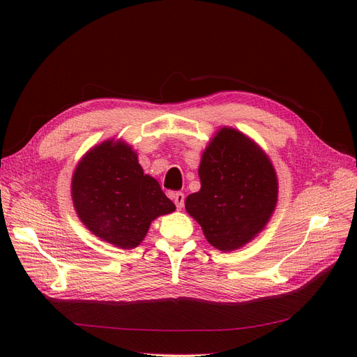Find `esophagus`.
<instances>
[{
	"label": "esophagus",
	"mask_w": 357,
	"mask_h": 357,
	"mask_svg": "<svg viewBox=\"0 0 357 357\" xmlns=\"http://www.w3.org/2000/svg\"><path fill=\"white\" fill-rule=\"evenodd\" d=\"M171 198H172V201H174L177 208H183V205H185V193H183V192H172Z\"/></svg>",
	"instance_id": "1"
}]
</instances>
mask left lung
<instances>
[{
    "instance_id": "obj_1",
    "label": "left lung",
    "mask_w": 357,
    "mask_h": 357,
    "mask_svg": "<svg viewBox=\"0 0 357 357\" xmlns=\"http://www.w3.org/2000/svg\"><path fill=\"white\" fill-rule=\"evenodd\" d=\"M199 178L201 190L185 205L211 245L235 250L264 229L277 204V176L252 139L222 128L202 155Z\"/></svg>"
}]
</instances>
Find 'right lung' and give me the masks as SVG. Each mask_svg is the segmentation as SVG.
Returning a JSON list of instances; mask_svg holds the SVG:
<instances>
[{
    "mask_svg": "<svg viewBox=\"0 0 357 357\" xmlns=\"http://www.w3.org/2000/svg\"><path fill=\"white\" fill-rule=\"evenodd\" d=\"M73 202L96 236L121 248L143 241L158 215L176 210L159 183L122 142H104L86 155L73 176Z\"/></svg>",
    "mask_w": 357,
    "mask_h": 357,
    "instance_id": "add662e5",
    "label": "right lung"
}]
</instances>
